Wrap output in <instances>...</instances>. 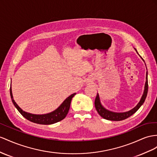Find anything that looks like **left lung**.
Segmentation results:
<instances>
[{
    "mask_svg": "<svg viewBox=\"0 0 157 157\" xmlns=\"http://www.w3.org/2000/svg\"><path fill=\"white\" fill-rule=\"evenodd\" d=\"M136 50V49H135ZM147 81L145 83V86H144V93L142 96L141 99H140L139 103L137 104L135 107L133 109L128 111L127 112H124V113H115V112H111L105 109L102 105L101 103H100V100L99 98V95L98 94L97 96L95 98V109L97 110L98 113L99 114L101 117L105 119L110 120V121H122L128 117H129L130 116L133 115L135 112L137 111L140 107L141 106L143 103L144 102V100H145L147 95V92H148V80H147Z\"/></svg>",
    "mask_w": 157,
    "mask_h": 157,
    "instance_id": "8db88e82",
    "label": "left lung"
}]
</instances>
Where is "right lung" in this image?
<instances>
[{"instance_id":"right-lung-1","label":"right lung","mask_w":157,"mask_h":157,"mask_svg":"<svg viewBox=\"0 0 157 157\" xmlns=\"http://www.w3.org/2000/svg\"><path fill=\"white\" fill-rule=\"evenodd\" d=\"M10 93L12 101H13L16 108H17L18 111L20 112V113H21L24 117H25L26 119L30 121L41 124H53L55 123L59 122L60 121H62V119L65 118L68 113V111H69L71 99L75 95V94H73L70 95L69 97L66 99L65 101L62 103V105H60L57 109L53 112H52L50 113H48L45 115H34L26 113V112L22 111L21 108L18 107L17 104L16 103L14 100L13 99V94H12L11 87L10 89Z\"/></svg>"}]
</instances>
